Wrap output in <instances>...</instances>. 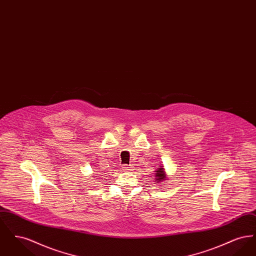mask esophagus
Instances as JSON below:
<instances>
[{"instance_id":"esophagus-1","label":"esophagus","mask_w":256,"mask_h":256,"mask_svg":"<svg viewBox=\"0 0 256 256\" xmlns=\"http://www.w3.org/2000/svg\"><path fill=\"white\" fill-rule=\"evenodd\" d=\"M122 170H124V172H128V170H130L132 169H130V166H128V165H122Z\"/></svg>"}]
</instances>
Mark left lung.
<instances>
[{
    "instance_id": "1",
    "label": "left lung",
    "mask_w": 256,
    "mask_h": 256,
    "mask_svg": "<svg viewBox=\"0 0 256 256\" xmlns=\"http://www.w3.org/2000/svg\"><path fill=\"white\" fill-rule=\"evenodd\" d=\"M158 172L156 174V180L160 182L161 180H165L166 178V176H165V174H164V169L163 168H159L158 170H156Z\"/></svg>"
}]
</instances>
